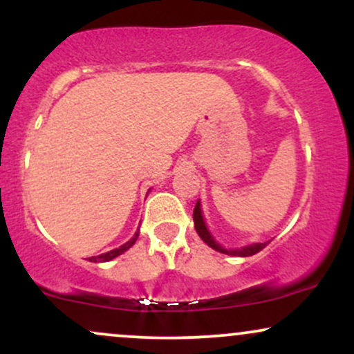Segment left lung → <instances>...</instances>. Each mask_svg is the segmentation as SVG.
Listing matches in <instances>:
<instances>
[{"label": "left lung", "mask_w": 354, "mask_h": 354, "mask_svg": "<svg viewBox=\"0 0 354 354\" xmlns=\"http://www.w3.org/2000/svg\"><path fill=\"white\" fill-rule=\"evenodd\" d=\"M193 219H194V230H196V233L200 234V238L203 241L206 243L209 248H213V250L219 251V253L223 254H230V256H253L256 253H259V251L263 250V248L268 246V243H254V245H250V246H245V248H239V250H225L223 246H219L216 241H214V238L211 236L208 228H206L205 225V219H203V214H201V206H200V201L196 203V206H194V211H193Z\"/></svg>", "instance_id": "1"}]
</instances>
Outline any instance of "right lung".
<instances>
[{"instance_id":"1","label":"right lung","mask_w":354,"mask_h":354,"mask_svg":"<svg viewBox=\"0 0 354 354\" xmlns=\"http://www.w3.org/2000/svg\"><path fill=\"white\" fill-rule=\"evenodd\" d=\"M138 236H140V230H138L136 233H135V236H133L131 239H129V241H126L123 246L116 248V250L108 251V253H104V254H100V256H91V258H89V261H93V263H104V261H111L113 258H116V256L123 254L124 251H128L129 248H131L133 245H135L136 239H138Z\"/></svg>"}]
</instances>
